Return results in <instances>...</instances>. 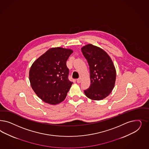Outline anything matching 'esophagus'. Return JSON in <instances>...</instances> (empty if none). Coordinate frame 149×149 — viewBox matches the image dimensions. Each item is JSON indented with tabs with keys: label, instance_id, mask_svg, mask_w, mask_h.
Here are the masks:
<instances>
[{
	"label": "esophagus",
	"instance_id": "esophagus-1",
	"mask_svg": "<svg viewBox=\"0 0 149 149\" xmlns=\"http://www.w3.org/2000/svg\"><path fill=\"white\" fill-rule=\"evenodd\" d=\"M77 83H80L81 82V78H78V79H77Z\"/></svg>",
	"mask_w": 149,
	"mask_h": 149
}]
</instances>
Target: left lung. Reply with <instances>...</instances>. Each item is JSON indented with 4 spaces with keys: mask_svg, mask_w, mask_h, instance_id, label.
Instances as JSON below:
<instances>
[{
    "mask_svg": "<svg viewBox=\"0 0 149 149\" xmlns=\"http://www.w3.org/2000/svg\"><path fill=\"white\" fill-rule=\"evenodd\" d=\"M82 52L88 63L91 85L84 92L94 100H102L112 91L115 83L116 72L110 57L101 48L88 44Z\"/></svg>",
    "mask_w": 149,
    "mask_h": 149,
    "instance_id": "obj_1",
    "label": "left lung"
}]
</instances>
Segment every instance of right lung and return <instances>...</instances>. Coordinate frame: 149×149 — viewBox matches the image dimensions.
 Here are the masks:
<instances>
[{
    "instance_id": "add662e5",
    "label": "right lung",
    "mask_w": 149,
    "mask_h": 149,
    "mask_svg": "<svg viewBox=\"0 0 149 149\" xmlns=\"http://www.w3.org/2000/svg\"><path fill=\"white\" fill-rule=\"evenodd\" d=\"M71 49L52 48L34 61L29 70V81L43 101L56 105L63 101L73 83L68 79L67 59Z\"/></svg>"
}]
</instances>
